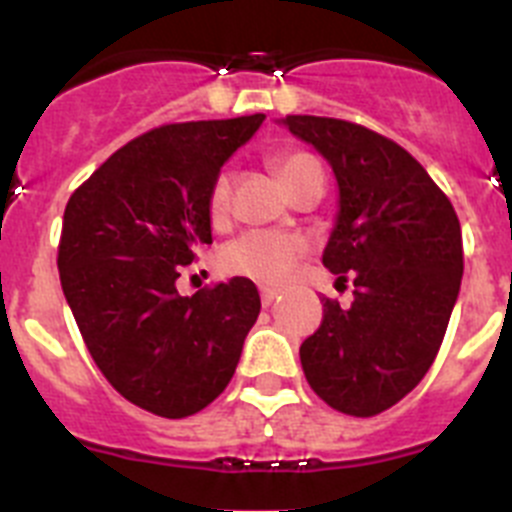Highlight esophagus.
<instances>
[{
    "label": "esophagus",
    "mask_w": 512,
    "mask_h": 512,
    "mask_svg": "<svg viewBox=\"0 0 512 512\" xmlns=\"http://www.w3.org/2000/svg\"><path fill=\"white\" fill-rule=\"evenodd\" d=\"M277 297H279V289H271V287L261 289V302H264V307H269Z\"/></svg>",
    "instance_id": "1"
}]
</instances>
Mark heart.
Segmentation results:
<instances>
[{
  "label": "heart",
  "mask_w": 512,
  "mask_h": 512,
  "mask_svg": "<svg viewBox=\"0 0 512 512\" xmlns=\"http://www.w3.org/2000/svg\"><path fill=\"white\" fill-rule=\"evenodd\" d=\"M274 169L282 176L289 192H295L307 176L315 171H323L318 158L305 151H284L274 156ZM230 205V176L220 174L212 182L210 197H207V210L215 223H220ZM307 243L300 235L271 233V230H248L238 235L235 241L220 253V264L228 274L235 277H248L261 284H282L287 282L297 261L305 256Z\"/></svg>",
  "instance_id": "obj_1"
}]
</instances>
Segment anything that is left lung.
Returning a JSON list of instances; mask_svg holds the SVG:
<instances>
[{"mask_svg": "<svg viewBox=\"0 0 512 512\" xmlns=\"http://www.w3.org/2000/svg\"><path fill=\"white\" fill-rule=\"evenodd\" d=\"M289 133L325 158L338 215L323 264L354 277V302L325 300L300 346L320 400L372 418L413 390L441 348L464 274L461 225L449 197L395 140L336 117L287 115Z\"/></svg>", "mask_w": 512, "mask_h": 512, "instance_id": "left-lung-1", "label": "left lung"}]
</instances>
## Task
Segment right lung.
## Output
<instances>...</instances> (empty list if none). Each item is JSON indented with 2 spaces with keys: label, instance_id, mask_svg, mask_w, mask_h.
Listing matches in <instances>:
<instances>
[{
  "label": "right lung",
  "instance_id": "obj_1",
  "mask_svg": "<svg viewBox=\"0 0 512 512\" xmlns=\"http://www.w3.org/2000/svg\"><path fill=\"white\" fill-rule=\"evenodd\" d=\"M264 115L164 125L112 153L71 194L58 271L81 338L107 382L138 408L187 418L228 387L259 318L251 279L192 297L176 279L212 243L220 166Z\"/></svg>",
  "mask_w": 512,
  "mask_h": 512
}]
</instances>
